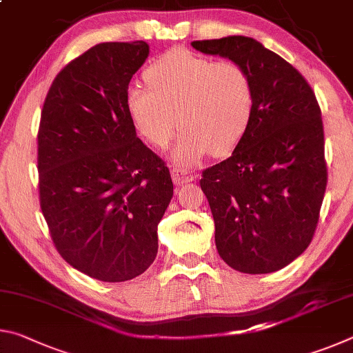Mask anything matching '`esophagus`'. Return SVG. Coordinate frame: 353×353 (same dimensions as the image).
Wrapping results in <instances>:
<instances>
[{"mask_svg": "<svg viewBox=\"0 0 353 353\" xmlns=\"http://www.w3.org/2000/svg\"><path fill=\"white\" fill-rule=\"evenodd\" d=\"M171 177H172V182H174L176 185H183V183H190L194 181V176L191 174L190 171L182 170V168H172Z\"/></svg>", "mask_w": 353, "mask_h": 353, "instance_id": "obj_1", "label": "esophagus"}]
</instances>
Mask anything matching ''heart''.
Instances as JSON below:
<instances>
[{"instance_id":"obj_1","label":"heart","mask_w":353,"mask_h":353,"mask_svg":"<svg viewBox=\"0 0 353 353\" xmlns=\"http://www.w3.org/2000/svg\"><path fill=\"white\" fill-rule=\"evenodd\" d=\"M145 81L148 87L128 88V115L137 134L155 148L168 146L181 128L171 159L182 168H191L210 152L229 155L246 135L254 115V87L240 63L174 50L149 65Z\"/></svg>"}]
</instances>
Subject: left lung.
<instances>
[{
  "label": "left lung",
  "mask_w": 353,
  "mask_h": 353,
  "mask_svg": "<svg viewBox=\"0 0 353 353\" xmlns=\"http://www.w3.org/2000/svg\"><path fill=\"white\" fill-rule=\"evenodd\" d=\"M204 54L240 63L254 87V115L229 159L202 171L221 259L235 271L270 274L312 243L327 187L324 126L299 71L244 35L196 40Z\"/></svg>",
  "instance_id": "left-lung-1"
}]
</instances>
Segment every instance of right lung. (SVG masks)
I'll list each match as a JSON object with an SVG mask.
<instances>
[{
    "instance_id": "obj_1",
    "label": "right lung",
    "mask_w": 353,
    "mask_h": 353,
    "mask_svg": "<svg viewBox=\"0 0 353 353\" xmlns=\"http://www.w3.org/2000/svg\"><path fill=\"white\" fill-rule=\"evenodd\" d=\"M146 41H107L52 81L39 128V194L52 243L74 270L126 282L157 255V225L172 198L168 166L126 110Z\"/></svg>"
}]
</instances>
